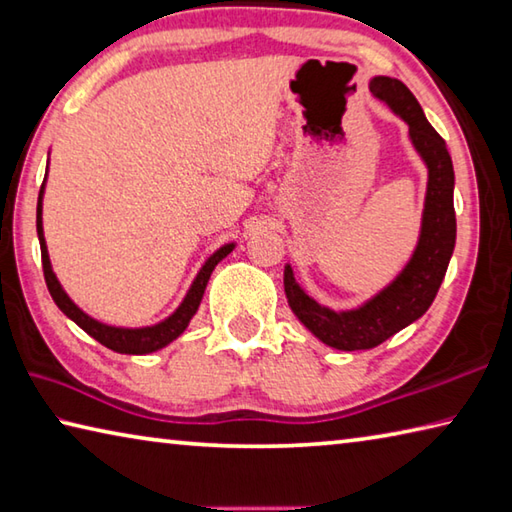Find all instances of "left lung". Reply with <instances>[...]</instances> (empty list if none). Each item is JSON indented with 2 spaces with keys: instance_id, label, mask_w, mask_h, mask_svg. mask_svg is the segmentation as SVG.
<instances>
[{
  "instance_id": "8db88e82",
  "label": "left lung",
  "mask_w": 512,
  "mask_h": 512,
  "mask_svg": "<svg viewBox=\"0 0 512 512\" xmlns=\"http://www.w3.org/2000/svg\"><path fill=\"white\" fill-rule=\"evenodd\" d=\"M369 87L409 125V139L427 166V195L418 245L405 270L360 308L335 312L321 306L301 290L292 267L285 265L283 285L292 312L312 335L337 351L375 348L423 317L445 279L456 242L454 168L443 137L429 125L416 96L400 80L375 76Z\"/></svg>"
}]
</instances>
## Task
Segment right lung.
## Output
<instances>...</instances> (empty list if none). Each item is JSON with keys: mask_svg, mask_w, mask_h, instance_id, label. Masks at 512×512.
<instances>
[{"mask_svg": "<svg viewBox=\"0 0 512 512\" xmlns=\"http://www.w3.org/2000/svg\"><path fill=\"white\" fill-rule=\"evenodd\" d=\"M42 193H44V184L40 188L38 195V238H40V251H42V270H44V281H47L49 294L56 301V306L65 312V315L76 321V324L85 330L89 337H94L96 342H101L103 346L110 348V351L123 353V355H146V353H155L159 348L168 346L173 339H177L179 335L184 333L188 321L193 319V315L200 308V301L204 297L206 283L211 279V272L215 270L222 258H227L233 251V242L229 245H222L215 254L209 256V261L202 265V270L197 272L195 281L191 285V290L186 292L184 301L179 303V308L170 315L168 319L159 321L155 326H146V328H116V326H107L101 324V321L92 319L89 315H85L74 301L67 297V292L62 290L60 281L56 279V274L51 270V261H49V251H47V242H44V231H42Z\"/></svg>", "mask_w": 512, "mask_h": 512, "instance_id": "obj_1", "label": "right lung"}]
</instances>
